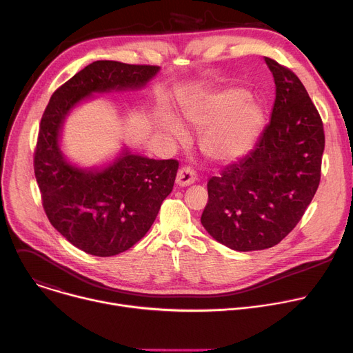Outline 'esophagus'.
Masks as SVG:
<instances>
[{
  "label": "esophagus",
  "mask_w": 353,
  "mask_h": 353,
  "mask_svg": "<svg viewBox=\"0 0 353 353\" xmlns=\"http://www.w3.org/2000/svg\"><path fill=\"white\" fill-rule=\"evenodd\" d=\"M197 180L196 177V172L191 169V168H181L177 173V177H176V183L177 185L180 187H187V185H191L194 181Z\"/></svg>",
  "instance_id": "34e87169"
}]
</instances>
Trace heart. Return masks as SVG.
<instances>
[{"mask_svg":"<svg viewBox=\"0 0 353 353\" xmlns=\"http://www.w3.org/2000/svg\"><path fill=\"white\" fill-rule=\"evenodd\" d=\"M180 115L188 126L204 130L200 137L201 152L216 163H231L249 153L265 122L262 105L241 88L191 97L183 103ZM162 131L172 141H187L183 125L172 115L163 117Z\"/></svg>","mask_w":353,"mask_h":353,"instance_id":"heart-1","label":"heart"}]
</instances>
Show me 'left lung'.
<instances>
[{
	"mask_svg": "<svg viewBox=\"0 0 353 353\" xmlns=\"http://www.w3.org/2000/svg\"><path fill=\"white\" fill-rule=\"evenodd\" d=\"M276 99L259 142L211 177L201 215L205 231L238 252L277 245L297 225L321 179L324 126L300 79L265 57Z\"/></svg>",
	"mask_w": 353,
	"mask_h": 353,
	"instance_id": "8db88e82",
	"label": "left lung"
}]
</instances>
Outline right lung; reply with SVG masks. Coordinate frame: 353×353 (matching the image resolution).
I'll return each instance as SVG.
<instances>
[{
	"instance_id": "1",
	"label": "right lung",
	"mask_w": 353,
	"mask_h": 353,
	"mask_svg": "<svg viewBox=\"0 0 353 353\" xmlns=\"http://www.w3.org/2000/svg\"><path fill=\"white\" fill-rule=\"evenodd\" d=\"M159 72L157 66L92 61L53 92L43 112L34 160L43 208L52 225L88 254L114 256L145 236L172 193L179 163L123 145L107 163L83 168L63 153V126L94 94L139 91Z\"/></svg>"
}]
</instances>
